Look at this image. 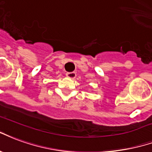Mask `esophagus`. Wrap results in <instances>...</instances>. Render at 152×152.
<instances>
[{
	"instance_id": "34e87169",
	"label": "esophagus",
	"mask_w": 152,
	"mask_h": 152,
	"mask_svg": "<svg viewBox=\"0 0 152 152\" xmlns=\"http://www.w3.org/2000/svg\"><path fill=\"white\" fill-rule=\"evenodd\" d=\"M76 73L75 72H70V73H67L66 74V77L69 78H71V79H75L76 77Z\"/></svg>"
}]
</instances>
